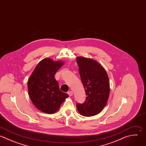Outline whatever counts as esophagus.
<instances>
[{
	"label": "esophagus",
	"instance_id": "obj_1",
	"mask_svg": "<svg viewBox=\"0 0 146 146\" xmlns=\"http://www.w3.org/2000/svg\"><path fill=\"white\" fill-rule=\"evenodd\" d=\"M67 94H68V95H69L70 96H72V95H73V92H72V91H68V92H67Z\"/></svg>",
	"mask_w": 146,
	"mask_h": 146
}]
</instances>
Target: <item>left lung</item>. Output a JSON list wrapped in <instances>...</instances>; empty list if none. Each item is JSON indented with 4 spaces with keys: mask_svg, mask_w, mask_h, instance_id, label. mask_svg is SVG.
<instances>
[{
    "mask_svg": "<svg viewBox=\"0 0 146 146\" xmlns=\"http://www.w3.org/2000/svg\"><path fill=\"white\" fill-rule=\"evenodd\" d=\"M79 72L87 95L83 104L77 103L78 112L84 116L100 113L105 107L110 95V83L105 69L94 59L76 58Z\"/></svg>",
    "mask_w": 146,
    "mask_h": 146,
    "instance_id": "obj_1",
    "label": "left lung"
}]
</instances>
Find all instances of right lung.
<instances>
[{
  "label": "right lung",
  "instance_id": "obj_1",
  "mask_svg": "<svg viewBox=\"0 0 146 146\" xmlns=\"http://www.w3.org/2000/svg\"><path fill=\"white\" fill-rule=\"evenodd\" d=\"M62 61L46 58L40 62L28 80L29 96L34 105L46 113H54L60 108L68 95L60 91L55 78Z\"/></svg>",
  "mask_w": 146,
  "mask_h": 146
}]
</instances>
